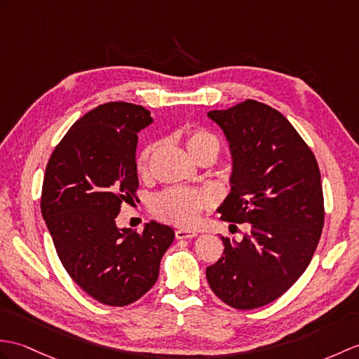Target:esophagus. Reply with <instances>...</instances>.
<instances>
[{"instance_id":"obj_1","label":"esophagus","mask_w":359,"mask_h":359,"mask_svg":"<svg viewBox=\"0 0 359 359\" xmlns=\"http://www.w3.org/2000/svg\"><path fill=\"white\" fill-rule=\"evenodd\" d=\"M197 236L196 231L189 229H176V238H193Z\"/></svg>"}]
</instances>
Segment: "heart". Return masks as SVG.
Masks as SVG:
<instances>
[{"label": "heart", "instance_id": "obj_1", "mask_svg": "<svg viewBox=\"0 0 359 359\" xmlns=\"http://www.w3.org/2000/svg\"><path fill=\"white\" fill-rule=\"evenodd\" d=\"M185 145L189 154L197 161L200 156L211 153L215 157L222 149V140L215 133L206 128H193L185 133ZM156 144L149 142L139 149L136 156V168L139 174H148ZM214 205V197L202 189L172 187L157 194L153 202V212L163 222L177 226H193L203 211Z\"/></svg>", "mask_w": 359, "mask_h": 359}]
</instances>
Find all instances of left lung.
<instances>
[{"mask_svg":"<svg viewBox=\"0 0 359 359\" xmlns=\"http://www.w3.org/2000/svg\"><path fill=\"white\" fill-rule=\"evenodd\" d=\"M226 135L234 171L222 220L251 223L238 245L206 268L212 292L238 311L269 304L309 266L323 232L321 174L312 149L275 108L248 99L211 111Z\"/></svg>","mask_w":359,"mask_h":359,"instance_id":"1","label":"left lung"}]
</instances>
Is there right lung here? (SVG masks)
<instances>
[{"instance_id": "add662e5", "label": "right lung", "mask_w": 359, "mask_h": 359, "mask_svg": "<svg viewBox=\"0 0 359 359\" xmlns=\"http://www.w3.org/2000/svg\"><path fill=\"white\" fill-rule=\"evenodd\" d=\"M151 122L147 108L107 102L72 125L50 156L41 212L72 280L96 302L122 307L145 295L159 277L174 240L151 222L144 232L116 226L122 205L137 200V131Z\"/></svg>"}]
</instances>
